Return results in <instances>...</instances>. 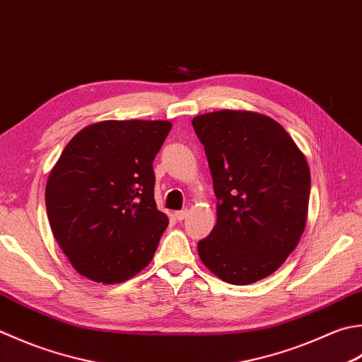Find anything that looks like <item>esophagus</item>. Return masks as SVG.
I'll return each mask as SVG.
<instances>
[{"instance_id":"1","label":"esophagus","mask_w":362,"mask_h":362,"mask_svg":"<svg viewBox=\"0 0 362 362\" xmlns=\"http://www.w3.org/2000/svg\"><path fill=\"white\" fill-rule=\"evenodd\" d=\"M187 215H188V210H179L174 214V218L177 219V221H182V219L187 218Z\"/></svg>"}]
</instances>
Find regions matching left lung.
<instances>
[{"instance_id": "1", "label": "left lung", "mask_w": 362, "mask_h": 362, "mask_svg": "<svg viewBox=\"0 0 362 362\" xmlns=\"http://www.w3.org/2000/svg\"><path fill=\"white\" fill-rule=\"evenodd\" d=\"M191 122L218 199L199 257L228 284H252L284 264L306 228L308 160L284 127L256 111L221 110Z\"/></svg>"}]
</instances>
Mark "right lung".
<instances>
[{
	"mask_svg": "<svg viewBox=\"0 0 362 362\" xmlns=\"http://www.w3.org/2000/svg\"><path fill=\"white\" fill-rule=\"evenodd\" d=\"M171 129L169 120L90 124L49 171V228L84 278L119 284L151 264L169 224L153 199L152 163Z\"/></svg>",
	"mask_w": 362,
	"mask_h": 362,
	"instance_id": "1",
	"label": "right lung"
}]
</instances>
